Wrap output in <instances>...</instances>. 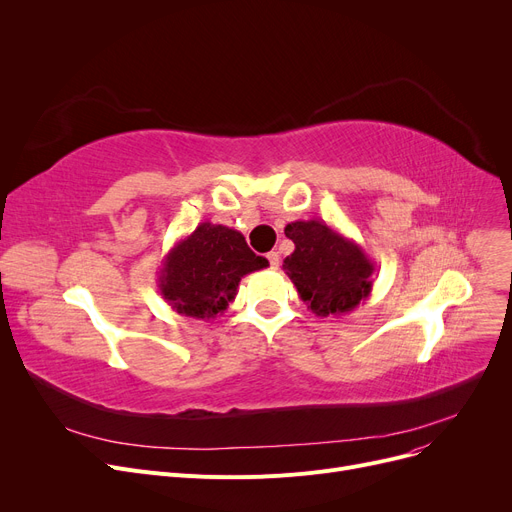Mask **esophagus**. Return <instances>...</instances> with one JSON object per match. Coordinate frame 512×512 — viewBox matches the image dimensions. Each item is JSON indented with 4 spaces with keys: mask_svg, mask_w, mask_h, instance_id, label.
<instances>
[{
    "mask_svg": "<svg viewBox=\"0 0 512 512\" xmlns=\"http://www.w3.org/2000/svg\"><path fill=\"white\" fill-rule=\"evenodd\" d=\"M267 259H270L272 270H278V265H280V255H278L276 251H272V253H267Z\"/></svg>",
    "mask_w": 512,
    "mask_h": 512,
    "instance_id": "1",
    "label": "esophagus"
}]
</instances>
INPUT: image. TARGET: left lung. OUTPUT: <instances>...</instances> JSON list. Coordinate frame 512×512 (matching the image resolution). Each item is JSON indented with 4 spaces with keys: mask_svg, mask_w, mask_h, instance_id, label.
<instances>
[{
    "mask_svg": "<svg viewBox=\"0 0 512 512\" xmlns=\"http://www.w3.org/2000/svg\"><path fill=\"white\" fill-rule=\"evenodd\" d=\"M294 251L282 270L317 317H340L367 301L375 265L361 245L326 222L297 220L284 228Z\"/></svg>",
    "mask_w": 512,
    "mask_h": 512,
    "instance_id": "8db88e82",
    "label": "left lung"
}]
</instances>
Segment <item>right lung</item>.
<instances>
[{
  "mask_svg": "<svg viewBox=\"0 0 512 512\" xmlns=\"http://www.w3.org/2000/svg\"><path fill=\"white\" fill-rule=\"evenodd\" d=\"M267 265L238 230L203 222L161 261L157 288L176 313L209 321L234 301L240 278Z\"/></svg>",
  "mask_w": 512,
  "mask_h": 512,
  "instance_id": "1",
  "label": "right lung"
}]
</instances>
